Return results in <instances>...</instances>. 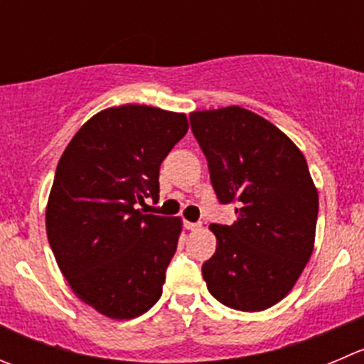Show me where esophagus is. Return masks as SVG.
Segmentation results:
<instances>
[{"instance_id": "1", "label": "esophagus", "mask_w": 364, "mask_h": 364, "mask_svg": "<svg viewBox=\"0 0 364 364\" xmlns=\"http://www.w3.org/2000/svg\"><path fill=\"white\" fill-rule=\"evenodd\" d=\"M200 225H203L200 222H185V228L188 229V231H197Z\"/></svg>"}]
</instances>
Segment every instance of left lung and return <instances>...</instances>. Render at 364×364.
<instances>
[{
	"label": "left lung",
	"mask_w": 364,
	"mask_h": 364,
	"mask_svg": "<svg viewBox=\"0 0 364 364\" xmlns=\"http://www.w3.org/2000/svg\"><path fill=\"white\" fill-rule=\"evenodd\" d=\"M231 225L211 224L217 249L203 263L210 294L238 311H263L301 277L315 243L318 193L299 147L276 126L240 107L190 114Z\"/></svg>",
	"instance_id": "left-lung-1"
}]
</instances>
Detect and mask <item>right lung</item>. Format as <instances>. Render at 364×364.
Here are the masks:
<instances>
[{
    "label": "right lung",
    "mask_w": 364,
    "mask_h": 364,
    "mask_svg": "<svg viewBox=\"0 0 364 364\" xmlns=\"http://www.w3.org/2000/svg\"><path fill=\"white\" fill-rule=\"evenodd\" d=\"M188 132L183 114L124 105L81 126L55 172L46 231L74 294L110 318L161 297L181 220L136 210L160 196V165Z\"/></svg>",
    "instance_id": "add662e5"
}]
</instances>
